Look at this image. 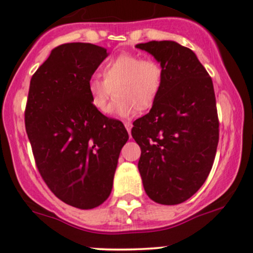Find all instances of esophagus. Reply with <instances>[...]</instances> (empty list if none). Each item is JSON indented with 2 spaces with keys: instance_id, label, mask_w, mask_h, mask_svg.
I'll use <instances>...</instances> for the list:
<instances>
[{
  "instance_id": "1",
  "label": "esophagus",
  "mask_w": 253,
  "mask_h": 253,
  "mask_svg": "<svg viewBox=\"0 0 253 253\" xmlns=\"http://www.w3.org/2000/svg\"><path fill=\"white\" fill-rule=\"evenodd\" d=\"M124 126H126V130H127V132H129L130 134V131H131V127H132V124L130 123V122H126V123H124Z\"/></svg>"
}]
</instances>
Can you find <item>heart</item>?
<instances>
[{
    "mask_svg": "<svg viewBox=\"0 0 253 253\" xmlns=\"http://www.w3.org/2000/svg\"><path fill=\"white\" fill-rule=\"evenodd\" d=\"M102 76L95 75L88 82L91 105L106 115L115 88L117 97L111 112L124 118L136 112L137 107H151L164 82V70L158 60L132 53H122L106 61Z\"/></svg>",
    "mask_w": 253,
    "mask_h": 253,
    "instance_id": "b5f03b06",
    "label": "heart"
}]
</instances>
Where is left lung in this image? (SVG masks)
Masks as SVG:
<instances>
[{
    "instance_id": "obj_1",
    "label": "left lung",
    "mask_w": 253,
    "mask_h": 253,
    "mask_svg": "<svg viewBox=\"0 0 253 253\" xmlns=\"http://www.w3.org/2000/svg\"><path fill=\"white\" fill-rule=\"evenodd\" d=\"M136 48L162 64L164 82L151 111L131 135L141 148L138 171L152 200L176 205L208 178L219 137L212 80L189 48L173 41H151Z\"/></svg>"
}]
</instances>
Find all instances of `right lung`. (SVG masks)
Here are the masks:
<instances>
[{"instance_id":"add662e5","label":"right lung","mask_w":253,"mask_h":253,"mask_svg":"<svg viewBox=\"0 0 253 253\" xmlns=\"http://www.w3.org/2000/svg\"><path fill=\"white\" fill-rule=\"evenodd\" d=\"M106 56L104 47L90 43L55 47L32 76L25 107L43 181L61 202L84 210L108 198L129 138L122 122L100 113L89 99L88 82Z\"/></svg>"}]
</instances>
